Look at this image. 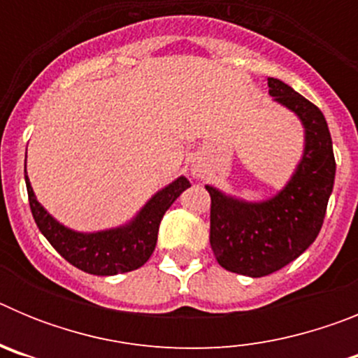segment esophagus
<instances>
[{"label":"esophagus","mask_w":358,"mask_h":358,"mask_svg":"<svg viewBox=\"0 0 358 358\" xmlns=\"http://www.w3.org/2000/svg\"><path fill=\"white\" fill-rule=\"evenodd\" d=\"M194 176H201V173H199V170H194Z\"/></svg>","instance_id":"34e87169"}]
</instances>
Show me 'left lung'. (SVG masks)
Masks as SVG:
<instances>
[{"label": "left lung", "mask_w": 358, "mask_h": 358, "mask_svg": "<svg viewBox=\"0 0 358 358\" xmlns=\"http://www.w3.org/2000/svg\"><path fill=\"white\" fill-rule=\"evenodd\" d=\"M268 94L305 127V150L285 188L262 202L231 197L208 185L210 243L226 271L249 278L273 274L314 243L334 189L335 157L328 123L317 106L278 78Z\"/></svg>", "instance_id": "left-lung-1"}]
</instances>
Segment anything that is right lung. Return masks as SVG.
I'll list each match as a JSON object with an SVG mask.
<instances>
[{"label":"right lung","instance_id":"1","mask_svg":"<svg viewBox=\"0 0 358 358\" xmlns=\"http://www.w3.org/2000/svg\"><path fill=\"white\" fill-rule=\"evenodd\" d=\"M24 181H27L31 215L41 233L64 260L94 276L131 273L147 264L156 249L161 218L172 206L173 201L186 188H189V181L185 176L177 177L176 181L159 189L141 208L140 213L125 226L96 231V233H78L57 222L41 206L27 176V164H24Z\"/></svg>","mask_w":358,"mask_h":358}]
</instances>
